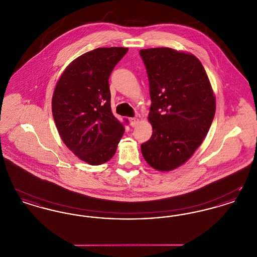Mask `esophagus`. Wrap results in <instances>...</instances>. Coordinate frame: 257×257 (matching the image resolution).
Masks as SVG:
<instances>
[{"label": "esophagus", "instance_id": "1", "mask_svg": "<svg viewBox=\"0 0 257 257\" xmlns=\"http://www.w3.org/2000/svg\"><path fill=\"white\" fill-rule=\"evenodd\" d=\"M140 122V120H139V118H137V117H133V118H130V125L132 126V127H136L138 124Z\"/></svg>", "mask_w": 257, "mask_h": 257}]
</instances>
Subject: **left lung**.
I'll use <instances>...</instances> for the list:
<instances>
[{"mask_svg": "<svg viewBox=\"0 0 257 257\" xmlns=\"http://www.w3.org/2000/svg\"><path fill=\"white\" fill-rule=\"evenodd\" d=\"M147 68L153 133L142 145L147 164L172 171L190 159L214 119L215 96L207 74L192 54L171 48L140 51Z\"/></svg>", "mask_w": 257, "mask_h": 257, "instance_id": "left-lung-1", "label": "left lung"}]
</instances>
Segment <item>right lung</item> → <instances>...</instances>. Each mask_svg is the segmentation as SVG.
Returning a JSON list of instances; mask_svg holds the SVG:
<instances>
[{
	"instance_id": "right-lung-1",
	"label": "right lung",
	"mask_w": 257,
	"mask_h": 257,
	"mask_svg": "<svg viewBox=\"0 0 257 257\" xmlns=\"http://www.w3.org/2000/svg\"><path fill=\"white\" fill-rule=\"evenodd\" d=\"M128 48H97L72 61L56 86L52 111L62 142L91 166L112 158L124 133L110 110L109 78Z\"/></svg>"
}]
</instances>
